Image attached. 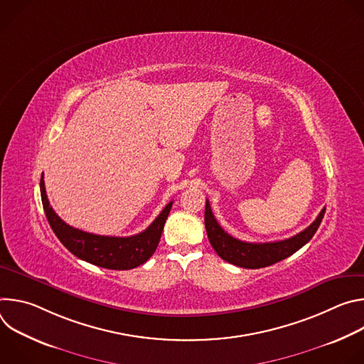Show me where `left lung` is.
<instances>
[{
  "mask_svg": "<svg viewBox=\"0 0 364 364\" xmlns=\"http://www.w3.org/2000/svg\"><path fill=\"white\" fill-rule=\"evenodd\" d=\"M326 213V207L320 212L317 219L311 223L306 229L299 232L298 235L278 242H267V243H250L239 240L229 233H226L212 213V207L209 200H205L204 210V225L207 230V237L210 245L216 250V253L225 259L226 262L233 264L240 268L257 269L274 265L282 259L291 256L298 249H301L305 243L311 240L317 232L323 218Z\"/></svg>",
  "mask_w": 364,
  "mask_h": 364,
  "instance_id": "obj_1",
  "label": "left lung"
}]
</instances>
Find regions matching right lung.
<instances>
[{
	"label": "right lung",
	"mask_w": 364,
	"mask_h": 364,
	"mask_svg": "<svg viewBox=\"0 0 364 364\" xmlns=\"http://www.w3.org/2000/svg\"><path fill=\"white\" fill-rule=\"evenodd\" d=\"M40 193L46 218L63 246L82 261L115 271L134 269L148 261L160 243L164 223L173 205V201H170L159 218L138 235L128 237L100 236L75 229L55 213L47 200L43 176L40 180Z\"/></svg>",
	"instance_id": "obj_1"
}]
</instances>
